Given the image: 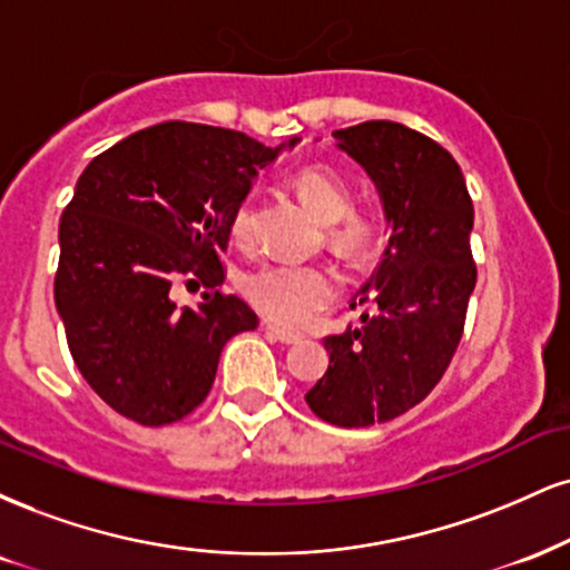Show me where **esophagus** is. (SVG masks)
<instances>
[{"label": "esophagus", "mask_w": 570, "mask_h": 570, "mask_svg": "<svg viewBox=\"0 0 570 570\" xmlns=\"http://www.w3.org/2000/svg\"><path fill=\"white\" fill-rule=\"evenodd\" d=\"M265 332L271 334L273 340L284 342V345H294V342H299V340H303V334H299V332H292V328L276 326V324H271V321H267V324H265Z\"/></svg>", "instance_id": "esophagus-1"}]
</instances>
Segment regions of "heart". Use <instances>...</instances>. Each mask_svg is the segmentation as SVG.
I'll use <instances>...</instances> for the list:
<instances>
[{
	"mask_svg": "<svg viewBox=\"0 0 570 570\" xmlns=\"http://www.w3.org/2000/svg\"><path fill=\"white\" fill-rule=\"evenodd\" d=\"M294 190L305 207L326 219L332 244L351 257L372 252L385 233V217L376 207H353V185L332 167H305L294 175ZM252 198L238 202L230 215L233 238L244 242L252 230ZM244 297L267 318L303 326L337 299L340 276L324 263H263L246 271Z\"/></svg>",
	"mask_w": 570,
	"mask_h": 570,
	"instance_id": "1",
	"label": "heart"
}]
</instances>
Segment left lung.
<instances>
[{
  "label": "left lung",
  "mask_w": 570,
  "mask_h": 570,
  "mask_svg": "<svg viewBox=\"0 0 570 570\" xmlns=\"http://www.w3.org/2000/svg\"><path fill=\"white\" fill-rule=\"evenodd\" d=\"M334 140L374 180L393 236L351 305L374 311L324 340L328 368L305 401L328 424L368 428L424 401L454 358L478 281L475 209L454 156L416 129L363 121Z\"/></svg>",
  "instance_id": "1"
}]
</instances>
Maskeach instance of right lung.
<instances>
[{
    "instance_id": "right-lung-1",
    "label": "right lung",
    "mask_w": 570,
    "mask_h": 570,
    "mask_svg": "<svg viewBox=\"0 0 570 570\" xmlns=\"http://www.w3.org/2000/svg\"><path fill=\"white\" fill-rule=\"evenodd\" d=\"M297 140H289L294 146ZM233 129L164 121L102 150L60 217L55 305L87 385L146 428L188 416L209 395L225 342L257 313L225 281L230 215L278 156ZM202 279L196 308L168 289Z\"/></svg>"
}]
</instances>
